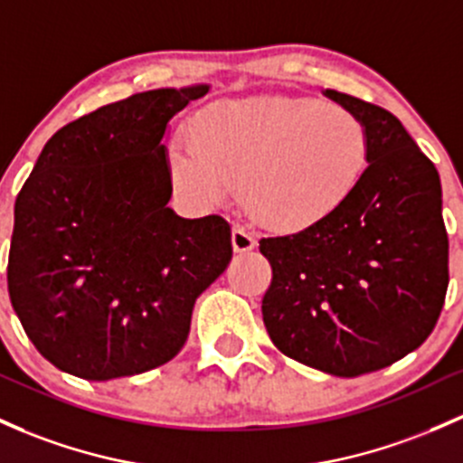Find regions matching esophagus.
I'll list each match as a JSON object with an SVG mask.
<instances>
[{"mask_svg": "<svg viewBox=\"0 0 463 463\" xmlns=\"http://www.w3.org/2000/svg\"><path fill=\"white\" fill-rule=\"evenodd\" d=\"M232 245H233V251H236V253L251 251L253 247H256V238H253L251 233L245 230V227H233V230H232Z\"/></svg>", "mask_w": 463, "mask_h": 463, "instance_id": "esophagus-1", "label": "esophagus"}]
</instances>
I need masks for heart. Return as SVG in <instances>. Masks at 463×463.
I'll return each mask as SVG.
<instances>
[{
	"label": "heart",
	"mask_w": 463,
	"mask_h": 463,
	"mask_svg": "<svg viewBox=\"0 0 463 463\" xmlns=\"http://www.w3.org/2000/svg\"><path fill=\"white\" fill-rule=\"evenodd\" d=\"M371 137L357 114L309 97L233 99L194 117L190 146L170 150L174 187L218 205L238 201L273 232H305L351 201L369 165Z\"/></svg>",
	"instance_id": "heart-1"
}]
</instances>
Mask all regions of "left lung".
Instances as JSON below:
<instances>
[{
	"mask_svg": "<svg viewBox=\"0 0 463 463\" xmlns=\"http://www.w3.org/2000/svg\"><path fill=\"white\" fill-rule=\"evenodd\" d=\"M325 97L364 121L369 167L326 221L262 238L273 269L262 320L285 355L357 377L402 360L435 329L449 287V233L439 174L400 118L351 94Z\"/></svg>",
	"mask_w": 463,
	"mask_h": 463,
	"instance_id": "left-lung-1",
	"label": "left lung"
}]
</instances>
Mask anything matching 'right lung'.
<instances>
[{
  "label": "right lung",
  "instance_id": "1",
  "mask_svg": "<svg viewBox=\"0 0 463 463\" xmlns=\"http://www.w3.org/2000/svg\"><path fill=\"white\" fill-rule=\"evenodd\" d=\"M207 92L132 94L63 126L39 154L14 201L8 293L57 369L106 382L170 362L196 298L230 265L227 221L167 207V128Z\"/></svg>",
  "mask_w": 463,
  "mask_h": 463
}]
</instances>
